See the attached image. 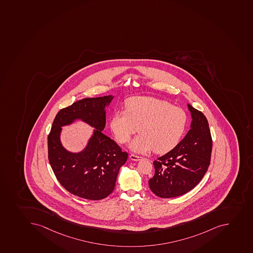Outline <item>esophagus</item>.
<instances>
[{
    "label": "esophagus",
    "mask_w": 253,
    "mask_h": 253,
    "mask_svg": "<svg viewBox=\"0 0 253 253\" xmlns=\"http://www.w3.org/2000/svg\"><path fill=\"white\" fill-rule=\"evenodd\" d=\"M130 158L132 161H139L141 160L142 157L137 156V155H134V154H130Z\"/></svg>",
    "instance_id": "1"
}]
</instances>
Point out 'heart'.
I'll list each match as a JSON object with an SVG mask.
<instances>
[{
	"label": "heart",
	"mask_w": 253,
	"mask_h": 253,
	"mask_svg": "<svg viewBox=\"0 0 253 253\" xmlns=\"http://www.w3.org/2000/svg\"><path fill=\"white\" fill-rule=\"evenodd\" d=\"M187 116L180 108L153 97L135 96L126 102V110H118L112 118L111 130L118 143L125 144L140 132L130 144L136 153L154 149L158 154L176 146L186 126Z\"/></svg>",
	"instance_id": "1"
}]
</instances>
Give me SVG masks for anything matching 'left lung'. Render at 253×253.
I'll return each mask as SVG.
<instances>
[{"label": "left lung", "mask_w": 253, "mask_h": 253, "mask_svg": "<svg viewBox=\"0 0 253 253\" xmlns=\"http://www.w3.org/2000/svg\"><path fill=\"white\" fill-rule=\"evenodd\" d=\"M191 124L184 139L168 154L154 161L155 174L149 188L157 196L169 199L194 189L210 165L212 140L208 119L188 104Z\"/></svg>", "instance_id": "8db88e82"}]
</instances>
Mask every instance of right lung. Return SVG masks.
Masks as SVG:
<instances>
[{"label":"right lung","instance_id":"1","mask_svg":"<svg viewBox=\"0 0 253 253\" xmlns=\"http://www.w3.org/2000/svg\"><path fill=\"white\" fill-rule=\"evenodd\" d=\"M114 95L85 98L57 114L48 135V158L57 179L76 196L89 200L105 199L114 191L122 166L128 154L116 142L102 133L106 108ZM81 120L94 128L82 152H69L61 143V127Z\"/></svg>","mask_w":253,"mask_h":253}]
</instances>
